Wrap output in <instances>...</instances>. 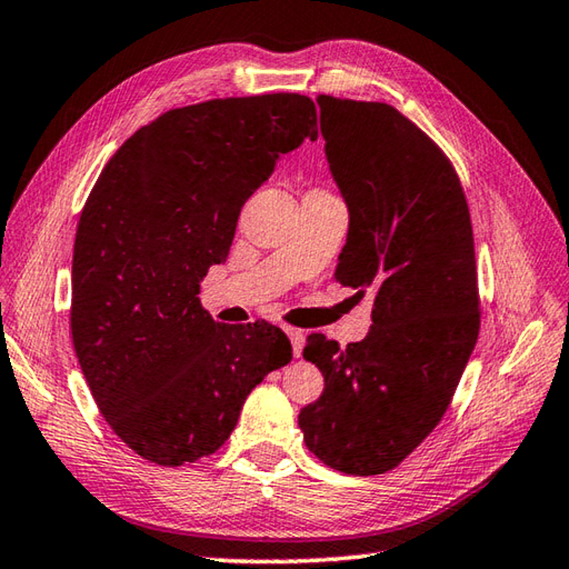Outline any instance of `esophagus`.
<instances>
[{
    "instance_id": "esophagus-1",
    "label": "esophagus",
    "mask_w": 569,
    "mask_h": 569,
    "mask_svg": "<svg viewBox=\"0 0 569 569\" xmlns=\"http://www.w3.org/2000/svg\"><path fill=\"white\" fill-rule=\"evenodd\" d=\"M284 332L289 336V340H292L295 357H301V348H303V330L292 328V326H287V328H284Z\"/></svg>"
}]
</instances>
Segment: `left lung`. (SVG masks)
I'll return each mask as SVG.
<instances>
[{
	"label": "left lung",
	"mask_w": 569,
	"mask_h": 569,
	"mask_svg": "<svg viewBox=\"0 0 569 569\" xmlns=\"http://www.w3.org/2000/svg\"><path fill=\"white\" fill-rule=\"evenodd\" d=\"M330 173L350 207L336 280L367 295L371 330L340 348L311 332L326 389L299 412L309 451L350 476L393 470L461 381L480 330L473 227L439 144L389 103L318 96Z\"/></svg>",
	"instance_id": "obj_1"
}]
</instances>
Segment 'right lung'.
Masks as SVG:
<instances>
[{"label":"right lung","instance_id":"obj_1","mask_svg":"<svg viewBox=\"0 0 569 569\" xmlns=\"http://www.w3.org/2000/svg\"><path fill=\"white\" fill-rule=\"evenodd\" d=\"M307 137L301 93L166 110L124 142L91 188L72 258V342L110 429L142 459L214 453L246 396L292 359L268 321L221 326L200 282L224 262L243 202Z\"/></svg>","mask_w":569,"mask_h":569}]
</instances>
